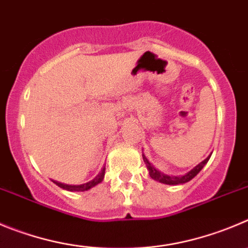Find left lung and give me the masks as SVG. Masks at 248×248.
<instances>
[{
    "instance_id": "left-lung-1",
    "label": "left lung",
    "mask_w": 248,
    "mask_h": 248,
    "mask_svg": "<svg viewBox=\"0 0 248 248\" xmlns=\"http://www.w3.org/2000/svg\"><path fill=\"white\" fill-rule=\"evenodd\" d=\"M142 156H143V160H144V164L147 165L148 171H149L150 177H152L153 180H155V181H159L161 182V184H165V185H173V186L186 184V182L191 181L194 176H197L198 172L204 168V165L208 163V160H209L210 158V155L208 156V158H205L202 163L198 164L197 166H194L191 171H188V172L185 173V175H181V176H170V175H165V173H163L161 171L156 170V169L153 166V164L145 158L144 154H142Z\"/></svg>"
}]
</instances>
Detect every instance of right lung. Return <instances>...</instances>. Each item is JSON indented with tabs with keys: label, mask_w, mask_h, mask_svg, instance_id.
<instances>
[{
	"label": "right lung",
	"mask_w": 248,
	"mask_h": 248,
	"mask_svg": "<svg viewBox=\"0 0 248 248\" xmlns=\"http://www.w3.org/2000/svg\"><path fill=\"white\" fill-rule=\"evenodd\" d=\"M104 176H105V168H104L103 170H101L100 172H99L98 175H96V176L92 180V181L87 182V184L64 185V184H61V182H57V181H54V182L59 187H61V188H63V189H67V191H69V192H84V191H88V189L93 188V187H95L96 185H99L100 182H103Z\"/></svg>",
	"instance_id": "1"
}]
</instances>
